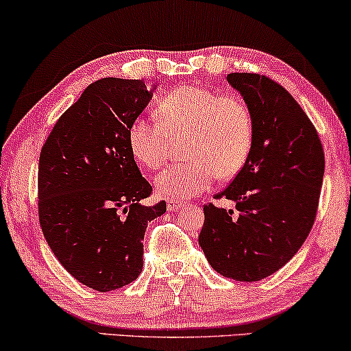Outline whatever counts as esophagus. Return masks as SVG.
<instances>
[{
  "label": "esophagus",
  "instance_id": "1",
  "mask_svg": "<svg viewBox=\"0 0 351 351\" xmlns=\"http://www.w3.org/2000/svg\"><path fill=\"white\" fill-rule=\"evenodd\" d=\"M166 208H167V210H179L182 208V203H179V201H176V199H167Z\"/></svg>",
  "mask_w": 351,
  "mask_h": 351
}]
</instances>
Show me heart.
<instances>
[{
  "mask_svg": "<svg viewBox=\"0 0 351 351\" xmlns=\"http://www.w3.org/2000/svg\"><path fill=\"white\" fill-rule=\"evenodd\" d=\"M156 121L137 117L129 124L134 158L158 169L171 155L172 141L186 136L189 161L166 167L155 184L161 195L185 199L208 190L215 177L228 180L246 165L254 142V117L237 94L219 95L201 86H180L155 105Z\"/></svg>",
  "mask_w": 351,
  "mask_h": 351,
  "instance_id": "heart-1",
  "label": "heart"
}]
</instances>
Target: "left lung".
I'll return each mask as SVG.
<instances>
[{
  "label": "left lung",
  "mask_w": 351,
  "mask_h": 351,
  "mask_svg": "<svg viewBox=\"0 0 351 351\" xmlns=\"http://www.w3.org/2000/svg\"><path fill=\"white\" fill-rule=\"evenodd\" d=\"M254 117L246 165L215 198L234 209L204 204L199 246L215 271L237 281L273 275L295 256L315 223L324 176L318 131L295 99L265 75L230 73Z\"/></svg>",
  "instance_id": "1"
}]
</instances>
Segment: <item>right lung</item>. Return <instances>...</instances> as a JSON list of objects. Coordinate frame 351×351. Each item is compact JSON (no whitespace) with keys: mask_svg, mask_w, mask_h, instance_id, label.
<instances>
[{"mask_svg":"<svg viewBox=\"0 0 351 351\" xmlns=\"http://www.w3.org/2000/svg\"><path fill=\"white\" fill-rule=\"evenodd\" d=\"M152 94L142 80L95 81L57 119L40 153L43 234L62 267L99 292L141 275L147 225L166 213V201L141 204L152 185L128 142Z\"/></svg>","mask_w":351,"mask_h":351,"instance_id":"obj_1","label":"right lung"}]
</instances>
